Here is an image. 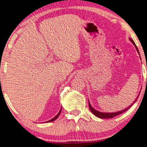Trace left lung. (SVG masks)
I'll list each match as a JSON object with an SVG mask.
<instances>
[{
  "mask_svg": "<svg viewBox=\"0 0 147 147\" xmlns=\"http://www.w3.org/2000/svg\"><path fill=\"white\" fill-rule=\"evenodd\" d=\"M130 39V41L132 42V44H133V45H134V46H135L136 51H138V54H139V51H138V48H137V47H136V46L135 43H134V42L133 40L131 39ZM139 55H140V54H139ZM138 96H139V95H138V96H137V97H136L135 100H134V101L133 102H132V103L131 104H130V106H128V107L125 108V109L121 110V111L116 112H99V111H98V110H96L94 109V108L91 106V104H90L89 100H88V104H89V108H90V110H91V112H92V113H93L96 116H97L98 118H102V119H103V118H113V117H115V116H116L119 115V114H120L124 113V112H126V110H127L128 109H129V108H130V107H131V106H132V105H133V104H134V103H135V102H136V100H137Z\"/></svg>",
  "mask_w": 147,
  "mask_h": 147,
  "instance_id": "obj_1",
  "label": "left lung"
}]
</instances>
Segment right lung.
Listing matches in <instances>:
<instances>
[{
  "label": "right lung",
  "mask_w": 147,
  "mask_h": 147,
  "mask_svg": "<svg viewBox=\"0 0 147 147\" xmlns=\"http://www.w3.org/2000/svg\"><path fill=\"white\" fill-rule=\"evenodd\" d=\"M61 110H62V108H61V109H60L59 112V113H58V114H57V115H56V116H55V117L52 118V119H51V120H48V121H47V122H53V121H54V120H55L56 119H57V118H58V116H59L60 113H61Z\"/></svg>",
  "instance_id": "1"
}]
</instances>
